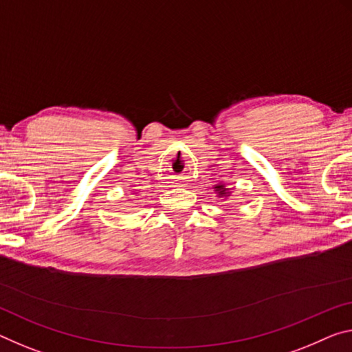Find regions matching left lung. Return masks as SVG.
I'll use <instances>...</instances> for the list:
<instances>
[{
  "mask_svg": "<svg viewBox=\"0 0 352 352\" xmlns=\"http://www.w3.org/2000/svg\"><path fill=\"white\" fill-rule=\"evenodd\" d=\"M221 188L223 189L222 192L220 191ZM216 191H219V194H224V188H222V186H216Z\"/></svg>",
  "mask_w": 352,
  "mask_h": 352,
  "instance_id": "8db88e82",
  "label": "left lung"
}]
</instances>
